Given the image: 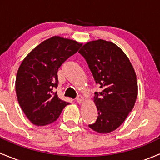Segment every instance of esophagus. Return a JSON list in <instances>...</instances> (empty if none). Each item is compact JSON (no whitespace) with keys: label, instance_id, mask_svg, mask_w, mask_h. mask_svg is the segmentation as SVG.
Masks as SVG:
<instances>
[{"label":"esophagus","instance_id":"esophagus-1","mask_svg":"<svg viewBox=\"0 0 160 160\" xmlns=\"http://www.w3.org/2000/svg\"><path fill=\"white\" fill-rule=\"evenodd\" d=\"M77 101L79 103V104H80V103H83V98H82L81 96H78L77 98Z\"/></svg>","mask_w":160,"mask_h":160}]
</instances>
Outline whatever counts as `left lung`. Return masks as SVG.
<instances>
[{
  "instance_id": "1",
  "label": "left lung",
  "mask_w": 160,
  "mask_h": 160,
  "mask_svg": "<svg viewBox=\"0 0 160 160\" xmlns=\"http://www.w3.org/2000/svg\"><path fill=\"white\" fill-rule=\"evenodd\" d=\"M79 53L102 89L94 93L98 116L89 127L99 133H109L123 123L134 108L138 95L135 72L124 52L111 42H89Z\"/></svg>"
}]
</instances>
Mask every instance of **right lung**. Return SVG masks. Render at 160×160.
<instances>
[{"mask_svg": "<svg viewBox=\"0 0 160 160\" xmlns=\"http://www.w3.org/2000/svg\"><path fill=\"white\" fill-rule=\"evenodd\" d=\"M81 46L73 40L52 37L22 61L16 77V93L22 111L32 124L43 126L52 123L69 104L55 92L59 83L57 72Z\"/></svg>", "mask_w": 160, "mask_h": 160, "instance_id": "right-lung-1", "label": "right lung"}]
</instances>
